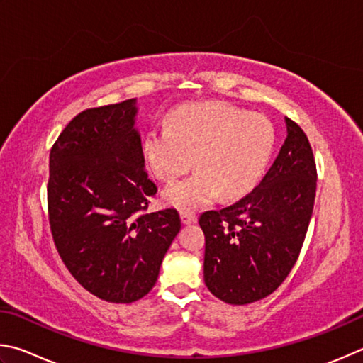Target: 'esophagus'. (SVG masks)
<instances>
[{
    "label": "esophagus",
    "instance_id": "obj_1",
    "mask_svg": "<svg viewBox=\"0 0 363 363\" xmlns=\"http://www.w3.org/2000/svg\"><path fill=\"white\" fill-rule=\"evenodd\" d=\"M180 217H182V221L185 225L196 223V220H198V215H196L194 212H188V211H182L180 212Z\"/></svg>",
    "mask_w": 363,
    "mask_h": 363
}]
</instances>
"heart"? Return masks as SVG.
<instances>
[{
  "label": "heart",
  "mask_w": 363,
  "mask_h": 363,
  "mask_svg": "<svg viewBox=\"0 0 363 363\" xmlns=\"http://www.w3.org/2000/svg\"><path fill=\"white\" fill-rule=\"evenodd\" d=\"M167 127H155L143 142L150 169L164 182L199 170L164 189L167 204L193 211L221 198H239L257 185L274 148V127L262 114L223 101L178 106Z\"/></svg>",
  "instance_id": "b5f03b06"
}]
</instances>
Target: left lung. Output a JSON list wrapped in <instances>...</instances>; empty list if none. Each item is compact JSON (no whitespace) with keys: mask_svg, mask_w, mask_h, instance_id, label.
I'll return each mask as SVG.
<instances>
[{"mask_svg":"<svg viewBox=\"0 0 363 363\" xmlns=\"http://www.w3.org/2000/svg\"><path fill=\"white\" fill-rule=\"evenodd\" d=\"M287 138L257 188L221 211H207L204 281L230 304L271 295L290 274L313 215L317 169L306 133L285 118Z\"/></svg>","mask_w":363,"mask_h":363,"instance_id":"8db88e82","label":"left lung"}]
</instances>
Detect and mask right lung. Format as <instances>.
<instances>
[{
	"label": "right lung",
	"mask_w": 363,
	"mask_h": 363,
	"mask_svg": "<svg viewBox=\"0 0 363 363\" xmlns=\"http://www.w3.org/2000/svg\"><path fill=\"white\" fill-rule=\"evenodd\" d=\"M135 100L89 108L50 148L48 217L63 264L108 303H133L155 287L182 228L175 208L146 212L156 183L133 129Z\"/></svg>",
	"instance_id": "right-lung-1"
}]
</instances>
